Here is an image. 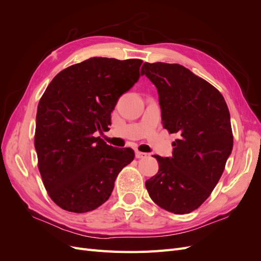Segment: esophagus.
Returning <instances> with one entry per match:
<instances>
[{"instance_id":"esophagus-1","label":"esophagus","mask_w":261,"mask_h":261,"mask_svg":"<svg viewBox=\"0 0 261 261\" xmlns=\"http://www.w3.org/2000/svg\"><path fill=\"white\" fill-rule=\"evenodd\" d=\"M148 154L145 153V152H141L139 151V150H136L135 151V156L137 158V159H141V158H146Z\"/></svg>"}]
</instances>
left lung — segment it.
<instances>
[{
  "label": "left lung",
  "instance_id": "obj_1",
  "mask_svg": "<svg viewBox=\"0 0 261 261\" xmlns=\"http://www.w3.org/2000/svg\"><path fill=\"white\" fill-rule=\"evenodd\" d=\"M159 93L163 127L177 134L170 158L154 155L156 174L146 180L162 209L185 215L206 200L222 175L233 148L230 112L221 92L179 64L144 63Z\"/></svg>",
  "mask_w": 261,
  "mask_h": 261
}]
</instances>
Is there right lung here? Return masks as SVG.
I'll return each instance as SVG.
<instances>
[{
    "instance_id": "1",
    "label": "right lung",
    "mask_w": 261,
    "mask_h": 261,
    "mask_svg": "<svg viewBox=\"0 0 261 261\" xmlns=\"http://www.w3.org/2000/svg\"><path fill=\"white\" fill-rule=\"evenodd\" d=\"M143 61L91 58L63 69L39 101L35 148L50 198L62 209L92 211L105 203L118 173L134 160L96 137L107 130L123 93L139 80Z\"/></svg>"
}]
</instances>
